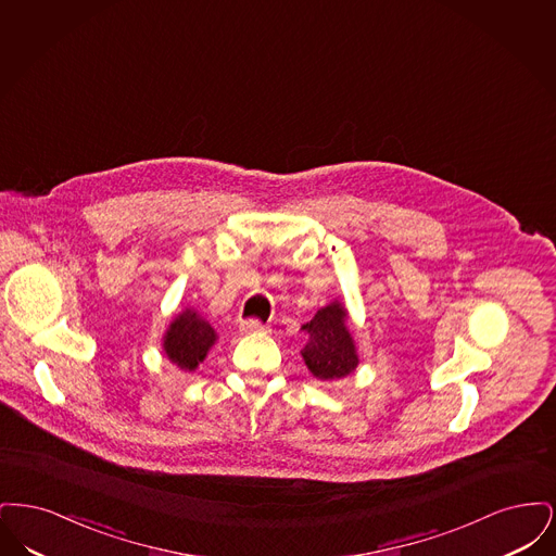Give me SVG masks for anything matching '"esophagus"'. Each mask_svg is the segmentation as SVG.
I'll use <instances>...</instances> for the list:
<instances>
[{"label": "esophagus", "mask_w": 556, "mask_h": 556, "mask_svg": "<svg viewBox=\"0 0 556 556\" xmlns=\"http://www.w3.org/2000/svg\"><path fill=\"white\" fill-rule=\"evenodd\" d=\"M239 331H241L243 336H254V333H263V331H265V325H263L261 320H256V318H248V320H241V323H239Z\"/></svg>", "instance_id": "obj_1"}]
</instances>
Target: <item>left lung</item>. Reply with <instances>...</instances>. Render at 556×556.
<instances>
[{
	"instance_id": "8db88e82",
	"label": "left lung",
	"mask_w": 556,
	"mask_h": 556,
	"mask_svg": "<svg viewBox=\"0 0 556 556\" xmlns=\"http://www.w3.org/2000/svg\"><path fill=\"white\" fill-rule=\"evenodd\" d=\"M302 331L308 336V342L300 354L317 379L338 381L356 370L361 358L348 329V308L342 300L318 308L317 315L302 325Z\"/></svg>"
}]
</instances>
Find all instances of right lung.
<instances>
[{
    "label": "right lung",
    "mask_w": 556,
    "mask_h": 556,
    "mask_svg": "<svg viewBox=\"0 0 556 556\" xmlns=\"http://www.w3.org/2000/svg\"><path fill=\"white\" fill-rule=\"evenodd\" d=\"M216 340L218 336L211 323L198 311L186 308L166 327L162 336V352L179 369L193 372L200 363L206 361Z\"/></svg>",
    "instance_id": "obj_1"
}]
</instances>
